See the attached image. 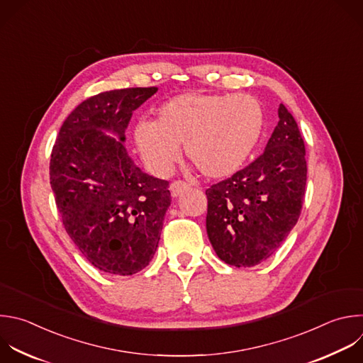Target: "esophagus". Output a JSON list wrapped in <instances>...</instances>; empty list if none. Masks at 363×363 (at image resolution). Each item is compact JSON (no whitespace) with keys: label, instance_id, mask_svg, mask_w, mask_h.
Wrapping results in <instances>:
<instances>
[{"label":"esophagus","instance_id":"34e87169","mask_svg":"<svg viewBox=\"0 0 363 363\" xmlns=\"http://www.w3.org/2000/svg\"><path fill=\"white\" fill-rule=\"evenodd\" d=\"M169 189H171L172 196L177 198V196H179L182 192L188 191V189H189V185H188L186 182H184V181H174V182L171 184Z\"/></svg>","mask_w":363,"mask_h":363}]
</instances>
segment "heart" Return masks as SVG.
Listing matches in <instances>:
<instances>
[{
  "mask_svg": "<svg viewBox=\"0 0 363 363\" xmlns=\"http://www.w3.org/2000/svg\"><path fill=\"white\" fill-rule=\"evenodd\" d=\"M262 127V108L251 95L186 92L162 104L154 123H138L134 138L158 175L172 169L184 144L186 158L201 174L218 179L242 167Z\"/></svg>",
  "mask_w": 363,
  "mask_h": 363,
  "instance_id": "obj_1",
  "label": "heart"
}]
</instances>
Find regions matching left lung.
Returning <instances> with one entry per match:
<instances>
[{
	"label": "left lung",
	"mask_w": 363,
	"mask_h": 363,
	"mask_svg": "<svg viewBox=\"0 0 363 363\" xmlns=\"http://www.w3.org/2000/svg\"><path fill=\"white\" fill-rule=\"evenodd\" d=\"M278 115L265 151L205 192L212 248L220 261L236 268L272 257L301 215L308 171L305 144L285 105H279Z\"/></svg>",
	"instance_id": "obj_1"
}]
</instances>
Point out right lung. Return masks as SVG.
Masks as SVG:
<instances>
[{
    "instance_id": "add662e5",
    "label": "right lung",
    "mask_w": 363,
    "mask_h": 363,
    "mask_svg": "<svg viewBox=\"0 0 363 363\" xmlns=\"http://www.w3.org/2000/svg\"><path fill=\"white\" fill-rule=\"evenodd\" d=\"M157 91L124 88L82 101L52 147L50 184L64 228L84 258L111 275L151 262L171 205L169 182L143 172L124 147L133 112Z\"/></svg>"
}]
</instances>
